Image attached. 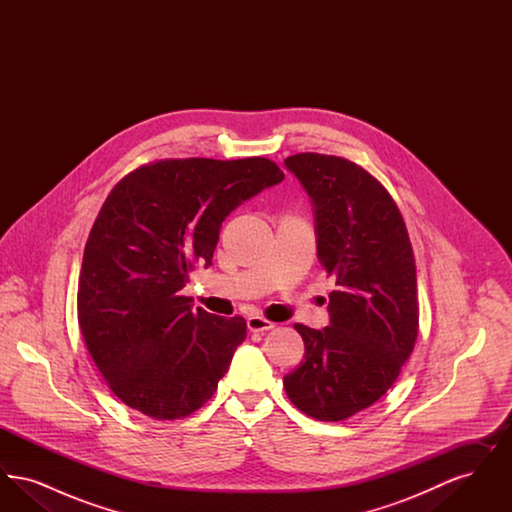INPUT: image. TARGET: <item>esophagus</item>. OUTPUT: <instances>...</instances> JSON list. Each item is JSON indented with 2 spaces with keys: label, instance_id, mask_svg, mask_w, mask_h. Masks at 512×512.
<instances>
[{
  "label": "esophagus",
  "instance_id": "1",
  "mask_svg": "<svg viewBox=\"0 0 512 512\" xmlns=\"http://www.w3.org/2000/svg\"><path fill=\"white\" fill-rule=\"evenodd\" d=\"M274 328V324L267 320V318L263 317H249L247 318V330L249 332H267V330H272Z\"/></svg>",
  "mask_w": 512,
  "mask_h": 512
}]
</instances>
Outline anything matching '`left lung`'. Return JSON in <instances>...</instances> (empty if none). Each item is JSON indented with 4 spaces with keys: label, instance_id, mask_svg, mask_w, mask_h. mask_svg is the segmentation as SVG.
I'll use <instances>...</instances> for the list:
<instances>
[{
    "label": "left lung",
    "instance_id": "left-lung-1",
    "mask_svg": "<svg viewBox=\"0 0 512 512\" xmlns=\"http://www.w3.org/2000/svg\"><path fill=\"white\" fill-rule=\"evenodd\" d=\"M313 203L317 257L338 290L330 326L295 324L305 361L284 376L293 405L338 422L376 403L397 380L418 336L413 245L388 190L334 155L284 161Z\"/></svg>",
    "mask_w": 512,
    "mask_h": 512
}]
</instances>
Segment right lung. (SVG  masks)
<instances>
[{
	"label": "right lung",
	"mask_w": 512,
	"mask_h": 512,
	"mask_svg": "<svg viewBox=\"0 0 512 512\" xmlns=\"http://www.w3.org/2000/svg\"><path fill=\"white\" fill-rule=\"evenodd\" d=\"M284 180L265 157L167 159L107 195L84 247L78 324L107 386L155 420L184 418L217 391L245 320L211 315L182 295L211 267L224 219Z\"/></svg>",
	"instance_id": "1"
}]
</instances>
